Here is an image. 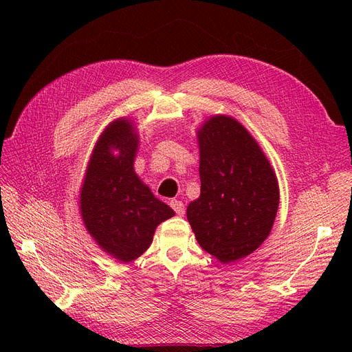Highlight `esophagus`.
I'll return each mask as SVG.
<instances>
[{"instance_id":"34e87169","label":"esophagus","mask_w":352,"mask_h":352,"mask_svg":"<svg viewBox=\"0 0 352 352\" xmlns=\"http://www.w3.org/2000/svg\"><path fill=\"white\" fill-rule=\"evenodd\" d=\"M170 206H172V208L176 211L177 216H184L185 214V204H184L182 201L172 199V201H170Z\"/></svg>"}]
</instances>
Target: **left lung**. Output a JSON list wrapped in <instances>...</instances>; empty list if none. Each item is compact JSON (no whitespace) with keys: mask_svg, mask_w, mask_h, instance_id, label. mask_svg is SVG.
Here are the masks:
<instances>
[{"mask_svg":"<svg viewBox=\"0 0 352 352\" xmlns=\"http://www.w3.org/2000/svg\"><path fill=\"white\" fill-rule=\"evenodd\" d=\"M197 135L201 194L188 206V221L202 250L223 264L238 261L269 236L279 207L278 179L233 117H211Z\"/></svg>","mask_w":352,"mask_h":352,"instance_id":"left-lung-1","label":"left lung"}]
</instances>
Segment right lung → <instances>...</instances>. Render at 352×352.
<instances>
[{
    "label": "right lung",
    "instance_id": "1",
    "mask_svg": "<svg viewBox=\"0 0 352 352\" xmlns=\"http://www.w3.org/2000/svg\"><path fill=\"white\" fill-rule=\"evenodd\" d=\"M138 144L132 122H111L95 144L80 188L85 228L104 252L123 263L142 255L155 228L175 216L135 173Z\"/></svg>",
    "mask_w": 352,
    "mask_h": 352
}]
</instances>
